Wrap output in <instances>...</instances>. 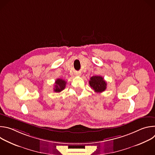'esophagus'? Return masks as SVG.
<instances>
[{
  "label": "esophagus",
  "instance_id": "34e87169",
  "mask_svg": "<svg viewBox=\"0 0 155 155\" xmlns=\"http://www.w3.org/2000/svg\"><path fill=\"white\" fill-rule=\"evenodd\" d=\"M78 75H80V74H78Z\"/></svg>",
  "mask_w": 155,
  "mask_h": 155
}]
</instances>
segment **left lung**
<instances>
[{
  "label": "left lung",
  "mask_w": 155,
  "mask_h": 155,
  "mask_svg": "<svg viewBox=\"0 0 155 155\" xmlns=\"http://www.w3.org/2000/svg\"><path fill=\"white\" fill-rule=\"evenodd\" d=\"M92 89L97 93L104 91L107 88V83L101 76H93L89 81Z\"/></svg>",
  "instance_id": "obj_1"
}]
</instances>
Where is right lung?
I'll return each mask as SVG.
<instances>
[{"mask_svg": "<svg viewBox=\"0 0 155 155\" xmlns=\"http://www.w3.org/2000/svg\"><path fill=\"white\" fill-rule=\"evenodd\" d=\"M66 85V81L62 79L58 78L55 81V84L54 87V91L56 93H59L65 89Z\"/></svg>", "mask_w": 155, "mask_h": 155, "instance_id": "add662e5", "label": "right lung"}]
</instances>
